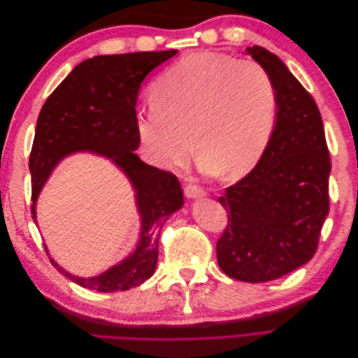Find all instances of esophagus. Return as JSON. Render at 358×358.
Listing matches in <instances>:
<instances>
[{"label": "esophagus", "instance_id": "1", "mask_svg": "<svg viewBox=\"0 0 358 358\" xmlns=\"http://www.w3.org/2000/svg\"><path fill=\"white\" fill-rule=\"evenodd\" d=\"M185 196H187V199H201L203 196H204V189L201 188V187H199V185H187L185 187Z\"/></svg>", "mask_w": 358, "mask_h": 358}]
</instances>
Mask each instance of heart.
<instances>
[{"instance_id": "b5f03b06", "label": "heart", "mask_w": 358, "mask_h": 358, "mask_svg": "<svg viewBox=\"0 0 358 358\" xmlns=\"http://www.w3.org/2000/svg\"><path fill=\"white\" fill-rule=\"evenodd\" d=\"M152 106L137 113V133L161 167L180 166L196 152L213 175L239 179L251 171L273 134L278 94L254 61L194 52L162 73Z\"/></svg>"}]
</instances>
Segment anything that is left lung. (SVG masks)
Here are the masks:
<instances>
[{
    "instance_id": "8db88e82",
    "label": "left lung",
    "mask_w": 358,
    "mask_h": 358,
    "mask_svg": "<svg viewBox=\"0 0 358 358\" xmlns=\"http://www.w3.org/2000/svg\"><path fill=\"white\" fill-rule=\"evenodd\" d=\"M278 94L273 134L257 166L225 189L229 224L216 243L225 275L267 282L306 264L329 213L331 162L317 103L275 53L246 48Z\"/></svg>"
}]
</instances>
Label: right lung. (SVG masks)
I'll return each mask as SVG.
<instances>
[{
    "mask_svg": "<svg viewBox=\"0 0 358 358\" xmlns=\"http://www.w3.org/2000/svg\"><path fill=\"white\" fill-rule=\"evenodd\" d=\"M176 53L178 50L134 52L86 59L74 67L41 107L29 155L31 213L36 224V203L41 188L61 159L76 152L109 158L124 171L136 191L142 222L140 237L134 251L121 263L99 276L79 278L50 258L64 276L83 288L100 292L125 291L152 276L162 225L183 204L178 178L146 164L134 152L140 145L136 116L140 85L150 71Z\"/></svg>",
    "mask_w": 358,
    "mask_h": 358,
    "instance_id": "add662e5",
    "label": "right lung"
}]
</instances>
